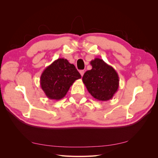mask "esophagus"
<instances>
[{"label":"esophagus","mask_w":158,"mask_h":158,"mask_svg":"<svg viewBox=\"0 0 158 158\" xmlns=\"http://www.w3.org/2000/svg\"><path fill=\"white\" fill-rule=\"evenodd\" d=\"M80 74H81V76H83L84 75V70H80Z\"/></svg>","instance_id":"1"}]
</instances>
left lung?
I'll use <instances>...</instances> for the list:
<instances>
[{"label": "left lung", "mask_w": 158, "mask_h": 158, "mask_svg": "<svg viewBox=\"0 0 158 158\" xmlns=\"http://www.w3.org/2000/svg\"><path fill=\"white\" fill-rule=\"evenodd\" d=\"M92 69L84 73L82 81L89 93L98 101H108L118 89L119 78L116 70L103 59L90 61Z\"/></svg>", "instance_id": "obj_1"}]
</instances>
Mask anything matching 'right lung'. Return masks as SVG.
Here are the masks:
<instances>
[{"instance_id":"obj_1","label":"right lung","mask_w":158,"mask_h":158,"mask_svg":"<svg viewBox=\"0 0 158 158\" xmlns=\"http://www.w3.org/2000/svg\"><path fill=\"white\" fill-rule=\"evenodd\" d=\"M81 75L73 64L60 58L55 60L43 72L40 77L41 88L50 99L63 98L69 88Z\"/></svg>"}]
</instances>
